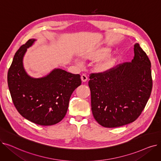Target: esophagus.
<instances>
[{"instance_id": "34e87169", "label": "esophagus", "mask_w": 161, "mask_h": 161, "mask_svg": "<svg viewBox=\"0 0 161 161\" xmlns=\"http://www.w3.org/2000/svg\"><path fill=\"white\" fill-rule=\"evenodd\" d=\"M81 79L83 82H86V81H87V80L88 79V77H87V75L86 74H83L81 75Z\"/></svg>"}]
</instances>
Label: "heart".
<instances>
[{"label": "heart", "mask_w": 161, "mask_h": 161, "mask_svg": "<svg viewBox=\"0 0 161 161\" xmlns=\"http://www.w3.org/2000/svg\"><path fill=\"white\" fill-rule=\"evenodd\" d=\"M107 52H108L107 49L100 50V51H98V52H97V53H95L94 55H92L91 57H90V58H92V59L98 58L99 57H103ZM114 63V59L107 58V59H105V60L100 61L97 64V68L100 70H106L109 69V68H111L113 66Z\"/></svg>", "instance_id": "heart-1"}]
</instances>
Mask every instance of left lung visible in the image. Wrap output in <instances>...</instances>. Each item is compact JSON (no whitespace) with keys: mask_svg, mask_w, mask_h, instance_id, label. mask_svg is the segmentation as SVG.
Segmentation results:
<instances>
[{"mask_svg":"<svg viewBox=\"0 0 161 161\" xmlns=\"http://www.w3.org/2000/svg\"><path fill=\"white\" fill-rule=\"evenodd\" d=\"M134 52L131 62L90 74L92 113L104 127L132 123L150 97L153 86L150 60L138 43L134 46Z\"/></svg>","mask_w":161,"mask_h":161,"instance_id":"8db88e82","label":"left lung"}]
</instances>
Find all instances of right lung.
Listing matches in <instances>:
<instances>
[{
  "instance_id": "add662e5",
  "label": "right lung",
  "mask_w": 161,
  "mask_h": 161,
  "mask_svg": "<svg viewBox=\"0 0 161 161\" xmlns=\"http://www.w3.org/2000/svg\"><path fill=\"white\" fill-rule=\"evenodd\" d=\"M35 40H29L17 51L8 72V85L13 103L24 118L37 125H53L64 117L71 95L81 80L80 74L60 69L43 78L29 76L23 58Z\"/></svg>"
}]
</instances>
